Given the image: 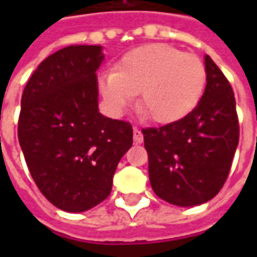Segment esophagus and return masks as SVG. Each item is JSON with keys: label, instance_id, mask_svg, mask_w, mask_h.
<instances>
[{"label": "esophagus", "instance_id": "obj_1", "mask_svg": "<svg viewBox=\"0 0 257 257\" xmlns=\"http://www.w3.org/2000/svg\"><path fill=\"white\" fill-rule=\"evenodd\" d=\"M134 140L135 143H142L143 142V134L139 128H134Z\"/></svg>", "mask_w": 257, "mask_h": 257}]
</instances>
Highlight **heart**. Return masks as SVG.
Wrapping results in <instances>:
<instances>
[{
  "mask_svg": "<svg viewBox=\"0 0 257 257\" xmlns=\"http://www.w3.org/2000/svg\"><path fill=\"white\" fill-rule=\"evenodd\" d=\"M205 84L201 59L160 42L129 51L118 62L117 71H107L99 79L112 112L122 114L140 92V111L157 123L187 117L201 100Z\"/></svg>",
  "mask_w": 257,
  "mask_h": 257,
  "instance_id": "obj_1",
  "label": "heart"
}]
</instances>
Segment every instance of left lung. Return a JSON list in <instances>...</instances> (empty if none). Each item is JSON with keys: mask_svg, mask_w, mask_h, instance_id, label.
Returning <instances> with one entry per match:
<instances>
[{"mask_svg": "<svg viewBox=\"0 0 257 257\" xmlns=\"http://www.w3.org/2000/svg\"><path fill=\"white\" fill-rule=\"evenodd\" d=\"M205 70L204 95L187 117L142 129L151 187L178 206L204 204L220 191L239 140L231 85L208 55Z\"/></svg>", "mask_w": 257, "mask_h": 257, "instance_id": "left-lung-1", "label": "left lung"}]
</instances>
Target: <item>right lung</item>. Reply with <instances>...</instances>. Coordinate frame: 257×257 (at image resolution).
Here are the masks:
<instances>
[{"label": "right lung", "instance_id": "1", "mask_svg": "<svg viewBox=\"0 0 257 257\" xmlns=\"http://www.w3.org/2000/svg\"><path fill=\"white\" fill-rule=\"evenodd\" d=\"M99 45H71L45 60L22 95L18 138L37 187L56 208L84 212L110 195L132 125L101 115Z\"/></svg>", "mask_w": 257, "mask_h": 257}]
</instances>
